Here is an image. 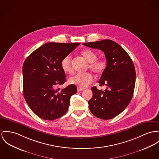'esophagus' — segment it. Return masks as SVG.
Here are the masks:
<instances>
[{
    "label": "esophagus",
    "mask_w": 159,
    "mask_h": 159,
    "mask_svg": "<svg viewBox=\"0 0 159 159\" xmlns=\"http://www.w3.org/2000/svg\"><path fill=\"white\" fill-rule=\"evenodd\" d=\"M83 90H84V88H80V87H77V91L78 92H80V91H83Z\"/></svg>",
    "instance_id": "1"
}]
</instances>
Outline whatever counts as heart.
Here are the masks:
<instances>
[{"mask_svg":"<svg viewBox=\"0 0 159 159\" xmlns=\"http://www.w3.org/2000/svg\"><path fill=\"white\" fill-rule=\"evenodd\" d=\"M83 57L89 63V68L94 73H102L107 67V61L104 59H98L97 53L92 50L86 49L81 52ZM61 67L65 73H71V57L67 55L61 61ZM93 81V75L89 73H77L69 79L70 84L77 85L80 88H85L89 85Z\"/></svg>","mask_w":159,"mask_h":159,"instance_id":"obj_1","label":"heart"}]
</instances>
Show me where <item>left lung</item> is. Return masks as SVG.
Here are the masks:
<instances>
[{
	"instance_id": "obj_1",
	"label": "left lung",
	"mask_w": 159,
	"mask_h": 159,
	"mask_svg": "<svg viewBox=\"0 0 159 159\" xmlns=\"http://www.w3.org/2000/svg\"><path fill=\"white\" fill-rule=\"evenodd\" d=\"M83 45L100 49L107 60V67L98 81L99 85L106 86V89L99 90L96 86L91 88L93 94L88 101L89 108L99 119H112L127 107L133 98L135 83L133 62L126 51L111 40Z\"/></svg>"
}]
</instances>
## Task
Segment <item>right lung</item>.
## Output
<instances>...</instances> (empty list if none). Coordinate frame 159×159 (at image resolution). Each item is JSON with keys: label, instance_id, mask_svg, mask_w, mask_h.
<instances>
[{"label": "right lung", "instance_id": "right-lung-1", "mask_svg": "<svg viewBox=\"0 0 159 159\" xmlns=\"http://www.w3.org/2000/svg\"><path fill=\"white\" fill-rule=\"evenodd\" d=\"M79 45L47 43L34 51L25 61L24 96L30 109L40 118L53 120L68 110L70 98L77 93L76 86L71 84L61 90L55 89V87L66 81L61 60Z\"/></svg>", "mask_w": 159, "mask_h": 159}]
</instances>
